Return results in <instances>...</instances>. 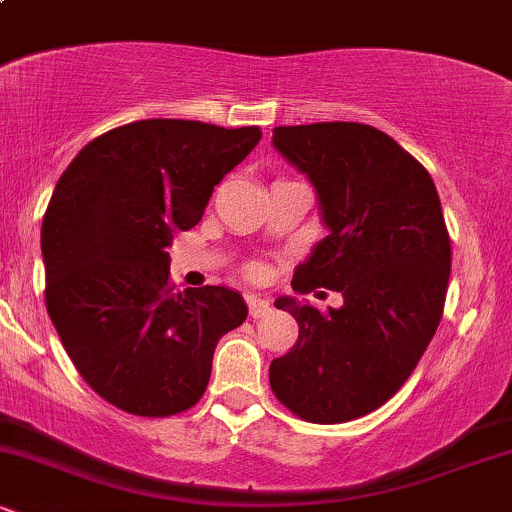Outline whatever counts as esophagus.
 Returning <instances> with one entry per match:
<instances>
[{
    "label": "esophagus",
    "instance_id": "1",
    "mask_svg": "<svg viewBox=\"0 0 512 512\" xmlns=\"http://www.w3.org/2000/svg\"><path fill=\"white\" fill-rule=\"evenodd\" d=\"M245 301H248L250 317H255V320L257 317H264V315L272 313V305H269V301H264V298H260V296H248Z\"/></svg>",
    "mask_w": 512,
    "mask_h": 512
}]
</instances>
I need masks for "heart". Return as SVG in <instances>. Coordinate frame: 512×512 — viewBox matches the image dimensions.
I'll return each instance as SVG.
<instances>
[{"instance_id":"obj_1","label":"heart","mask_w":512,"mask_h":512,"mask_svg":"<svg viewBox=\"0 0 512 512\" xmlns=\"http://www.w3.org/2000/svg\"><path fill=\"white\" fill-rule=\"evenodd\" d=\"M262 272H264V269L260 267V264H255V262H252V264H248V267H245V274H248L250 279H260Z\"/></svg>"}]
</instances>
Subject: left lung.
Returning <instances> with one entry per match:
<instances>
[{
    "instance_id": "1",
    "label": "left lung",
    "mask_w": 512,
    "mask_h": 512,
    "mask_svg": "<svg viewBox=\"0 0 512 512\" xmlns=\"http://www.w3.org/2000/svg\"><path fill=\"white\" fill-rule=\"evenodd\" d=\"M274 146L313 182L330 236L293 274V291H339V310L279 298L298 322L269 366L272 392L310 424L366 416L409 380L436 334L450 236L428 170L390 134L358 122L274 127Z\"/></svg>"
}]
</instances>
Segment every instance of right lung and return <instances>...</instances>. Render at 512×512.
I'll list each match as a JSON object with an SVG mask.
<instances>
[{
	"label": "right lung",
	"instance_id": "obj_1",
	"mask_svg": "<svg viewBox=\"0 0 512 512\" xmlns=\"http://www.w3.org/2000/svg\"><path fill=\"white\" fill-rule=\"evenodd\" d=\"M260 127L139 120L101 134L57 180L43 216L45 305L81 378L134 416L202 399L219 339L248 317L223 286L173 291L168 248Z\"/></svg>",
	"mask_w": 512,
	"mask_h": 512
}]
</instances>
